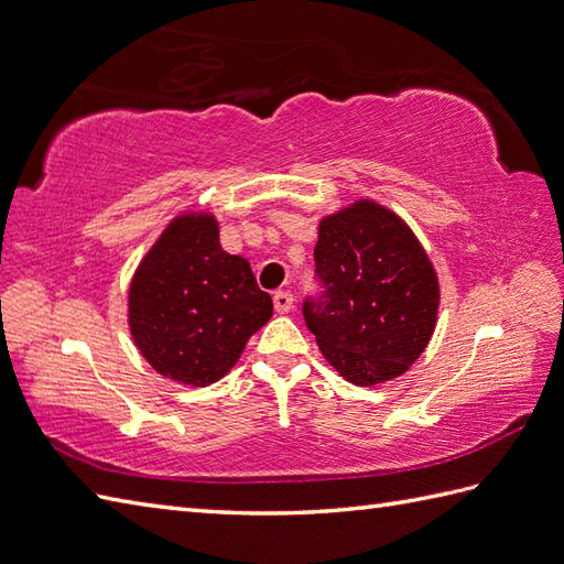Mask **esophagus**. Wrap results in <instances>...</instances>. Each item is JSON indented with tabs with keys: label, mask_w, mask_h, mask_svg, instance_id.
<instances>
[{
	"label": "esophagus",
	"mask_w": 564,
	"mask_h": 564,
	"mask_svg": "<svg viewBox=\"0 0 564 564\" xmlns=\"http://www.w3.org/2000/svg\"><path fill=\"white\" fill-rule=\"evenodd\" d=\"M273 307H276L279 314H288L293 310V295L288 291H276L273 293Z\"/></svg>",
	"instance_id": "1"
}]
</instances>
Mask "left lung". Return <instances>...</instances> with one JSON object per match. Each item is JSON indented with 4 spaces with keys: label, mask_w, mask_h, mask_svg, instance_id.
<instances>
[{
    "label": "left lung",
    "mask_w": 564,
    "mask_h": 564,
    "mask_svg": "<svg viewBox=\"0 0 564 564\" xmlns=\"http://www.w3.org/2000/svg\"><path fill=\"white\" fill-rule=\"evenodd\" d=\"M319 291L305 297L307 329L338 375L372 387L409 370L437 322L435 269L389 208L358 202L319 223Z\"/></svg>",
    "instance_id": "obj_1"
}]
</instances>
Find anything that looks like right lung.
Segmentation results:
<instances>
[{"instance_id":"1","label":"right lung","mask_w":564,"mask_h":564,"mask_svg":"<svg viewBox=\"0 0 564 564\" xmlns=\"http://www.w3.org/2000/svg\"><path fill=\"white\" fill-rule=\"evenodd\" d=\"M273 314L242 257L223 252L208 214L175 218L129 288V326L155 372L206 387L238 362Z\"/></svg>"}]
</instances>
